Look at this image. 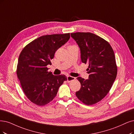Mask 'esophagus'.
I'll return each mask as SVG.
<instances>
[{
  "instance_id": "34e87169",
  "label": "esophagus",
  "mask_w": 134,
  "mask_h": 134,
  "mask_svg": "<svg viewBox=\"0 0 134 134\" xmlns=\"http://www.w3.org/2000/svg\"><path fill=\"white\" fill-rule=\"evenodd\" d=\"M75 78H76L75 77H72V76H68L67 77V82H71V81L75 80Z\"/></svg>"
}]
</instances>
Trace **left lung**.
Listing matches in <instances>:
<instances>
[{"mask_svg": "<svg viewBox=\"0 0 134 134\" xmlns=\"http://www.w3.org/2000/svg\"><path fill=\"white\" fill-rule=\"evenodd\" d=\"M80 48L81 61L88 64L89 79L80 77L78 99L91 105L100 102L110 91L117 75V66L113 49L105 40L91 32L71 34Z\"/></svg>", "mask_w": 134, "mask_h": 134, "instance_id": "8db88e82", "label": "left lung"}]
</instances>
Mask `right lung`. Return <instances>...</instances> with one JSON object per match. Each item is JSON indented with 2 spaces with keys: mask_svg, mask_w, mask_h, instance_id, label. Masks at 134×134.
Returning a JSON list of instances; mask_svg holds the SVG:
<instances>
[{
  "mask_svg": "<svg viewBox=\"0 0 134 134\" xmlns=\"http://www.w3.org/2000/svg\"><path fill=\"white\" fill-rule=\"evenodd\" d=\"M70 38V33L43 35L27 44L20 54L16 75L23 91L32 103L43 106L56 97L58 88L67 78L54 76L48 64L57 49Z\"/></svg>",
  "mask_w": 134,
  "mask_h": 134,
  "instance_id": "add662e5",
  "label": "right lung"
}]
</instances>
